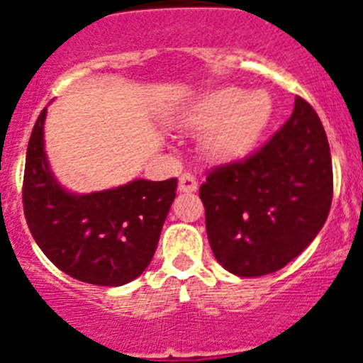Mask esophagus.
I'll list each match as a JSON object with an SVG mask.
<instances>
[{"label":"esophagus","mask_w":363,"mask_h":363,"mask_svg":"<svg viewBox=\"0 0 363 363\" xmlns=\"http://www.w3.org/2000/svg\"><path fill=\"white\" fill-rule=\"evenodd\" d=\"M178 189L182 192H192L198 189V179L196 176L191 174V172H184V174L179 176V184Z\"/></svg>","instance_id":"34e87169"}]
</instances>
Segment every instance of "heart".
I'll use <instances>...</instances> for the list:
<instances>
[{
    "mask_svg": "<svg viewBox=\"0 0 363 363\" xmlns=\"http://www.w3.org/2000/svg\"><path fill=\"white\" fill-rule=\"evenodd\" d=\"M272 98L267 91L247 92L225 86L203 96L182 116L191 130H209L205 149L216 160H238L255 149L272 120Z\"/></svg>",
    "mask_w": 363,
    "mask_h": 363,
    "instance_id": "b5f03b06",
    "label": "heart"
}]
</instances>
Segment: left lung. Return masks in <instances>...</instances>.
<instances>
[{
	"mask_svg": "<svg viewBox=\"0 0 363 363\" xmlns=\"http://www.w3.org/2000/svg\"><path fill=\"white\" fill-rule=\"evenodd\" d=\"M200 198L221 267L243 278L285 267L331 209V149L316 111L296 96L291 118L267 143L207 172Z\"/></svg>",
	"mask_w": 363,
	"mask_h": 363,
	"instance_id": "obj_1",
	"label": "left lung"
}]
</instances>
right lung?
<instances>
[{
	"label": "right lung",
	"instance_id": "obj_1",
	"mask_svg": "<svg viewBox=\"0 0 363 363\" xmlns=\"http://www.w3.org/2000/svg\"><path fill=\"white\" fill-rule=\"evenodd\" d=\"M41 111L28 140L23 213L43 255L69 277L92 285L129 284L147 269L158 247L178 179H134L91 194H70L49 171Z\"/></svg>",
	"mask_w": 363,
	"mask_h": 363
}]
</instances>
